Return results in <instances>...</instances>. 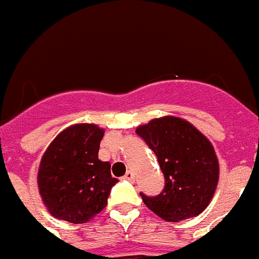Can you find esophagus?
Here are the masks:
<instances>
[{"label": "esophagus", "instance_id": "esophagus-1", "mask_svg": "<svg viewBox=\"0 0 259 259\" xmlns=\"http://www.w3.org/2000/svg\"><path fill=\"white\" fill-rule=\"evenodd\" d=\"M124 181H128L131 182V183H134L135 182V175H134V172L132 171H127V174L123 177Z\"/></svg>", "mask_w": 259, "mask_h": 259}]
</instances>
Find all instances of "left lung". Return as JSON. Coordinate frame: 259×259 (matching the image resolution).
Returning <instances> with one entry per match:
<instances>
[{
    "label": "left lung",
    "mask_w": 259,
    "mask_h": 259,
    "mask_svg": "<svg viewBox=\"0 0 259 259\" xmlns=\"http://www.w3.org/2000/svg\"><path fill=\"white\" fill-rule=\"evenodd\" d=\"M158 158L164 188L156 196L140 192L151 211L168 222H181L207 207L219 179L214 147L191 123L174 116L151 120L136 128Z\"/></svg>",
    "instance_id": "obj_1"
}]
</instances>
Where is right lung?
Masks as SVG:
<instances>
[{
    "mask_svg": "<svg viewBox=\"0 0 259 259\" xmlns=\"http://www.w3.org/2000/svg\"><path fill=\"white\" fill-rule=\"evenodd\" d=\"M104 130L74 124L60 132L42 155L37 183L42 202L55 218L85 223L105 208L117 179L111 164L99 159Z\"/></svg>",
    "mask_w": 259,
    "mask_h": 259,
    "instance_id": "right-lung-1",
    "label": "right lung"
}]
</instances>
